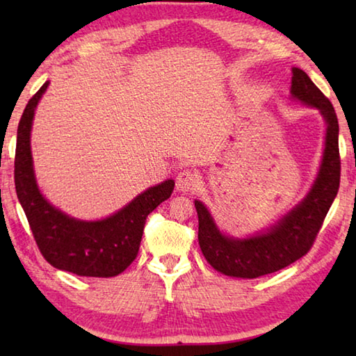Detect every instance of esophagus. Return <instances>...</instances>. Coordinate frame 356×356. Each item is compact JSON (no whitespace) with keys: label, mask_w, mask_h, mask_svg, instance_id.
Wrapping results in <instances>:
<instances>
[{"label":"esophagus","mask_w":356,"mask_h":356,"mask_svg":"<svg viewBox=\"0 0 356 356\" xmlns=\"http://www.w3.org/2000/svg\"><path fill=\"white\" fill-rule=\"evenodd\" d=\"M197 184V179H196V174L190 171V170H184L177 174V179H176V186L179 191H190L196 186Z\"/></svg>","instance_id":"obj_1"}]
</instances>
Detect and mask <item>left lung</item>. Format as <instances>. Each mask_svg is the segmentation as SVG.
<instances>
[{
  "mask_svg": "<svg viewBox=\"0 0 356 356\" xmlns=\"http://www.w3.org/2000/svg\"><path fill=\"white\" fill-rule=\"evenodd\" d=\"M292 97L317 108L327 122L321 171L308 196L267 232L250 238H232L220 234L209 210L195 201L200 220L197 240L204 257L215 270L236 278H259L275 273L298 261L314 245L325 216L339 190L341 156L339 124L331 102L306 72L292 69Z\"/></svg>",
  "mask_w": 356,
  "mask_h": 356,
  "instance_id": "8db88e82",
  "label": "left lung"
}]
</instances>
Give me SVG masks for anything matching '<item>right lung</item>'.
Returning <instances> with one entry per match:
<instances>
[{"mask_svg":"<svg viewBox=\"0 0 356 356\" xmlns=\"http://www.w3.org/2000/svg\"><path fill=\"white\" fill-rule=\"evenodd\" d=\"M47 86L48 81L29 99L17 130L14 163L17 196L35 243L48 264L78 276H118L135 261L147 215L171 196L174 180L150 186L129 206L100 221L70 218L48 204L35 184L29 147L34 108Z\"/></svg>","mask_w":356,"mask_h":356,"instance_id":"right-lung-1","label":"right lung"}]
</instances>
